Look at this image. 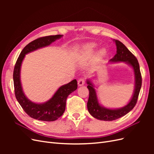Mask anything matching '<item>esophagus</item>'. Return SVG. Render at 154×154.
I'll return each instance as SVG.
<instances>
[{
	"label": "esophagus",
	"mask_w": 154,
	"mask_h": 154,
	"mask_svg": "<svg viewBox=\"0 0 154 154\" xmlns=\"http://www.w3.org/2000/svg\"><path fill=\"white\" fill-rule=\"evenodd\" d=\"M84 84H85V79L84 78H80L78 80V86H82Z\"/></svg>",
	"instance_id": "34e87169"
}]
</instances>
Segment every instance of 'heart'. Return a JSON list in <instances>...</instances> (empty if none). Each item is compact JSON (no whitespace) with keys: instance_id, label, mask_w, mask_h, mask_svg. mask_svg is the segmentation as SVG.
<instances>
[{"instance_id":"b5f03b06","label":"heart","mask_w":154,"mask_h":154,"mask_svg":"<svg viewBox=\"0 0 154 154\" xmlns=\"http://www.w3.org/2000/svg\"><path fill=\"white\" fill-rule=\"evenodd\" d=\"M96 48V44L94 43H89L84 45V48H83V57H89L94 52V51ZM105 53V51L104 49H100L98 52H97V55L99 57L103 56Z\"/></svg>"}]
</instances>
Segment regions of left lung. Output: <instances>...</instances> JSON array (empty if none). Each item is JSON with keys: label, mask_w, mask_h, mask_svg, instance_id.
I'll use <instances>...</instances> for the list:
<instances>
[{"label": "left lung", "mask_w": 154, "mask_h": 154, "mask_svg": "<svg viewBox=\"0 0 154 154\" xmlns=\"http://www.w3.org/2000/svg\"><path fill=\"white\" fill-rule=\"evenodd\" d=\"M113 41L116 43L117 51L114 57L110 59L109 62L111 63L125 62L132 67L135 76L134 90L131 99L127 105L119 109H108L99 103L94 85L92 83L91 80L87 79V88L89 91V97L87 102L88 112L94 118L102 121L117 119L131 111L137 103L142 85L141 74L137 58L122 42L118 40H113Z\"/></svg>", "instance_id": "left-lung-1"}]
</instances>
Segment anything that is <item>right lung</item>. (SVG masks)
<instances>
[{
    "mask_svg": "<svg viewBox=\"0 0 154 154\" xmlns=\"http://www.w3.org/2000/svg\"><path fill=\"white\" fill-rule=\"evenodd\" d=\"M62 36V35L47 36L31 42L23 49L15 63L13 71L15 97L25 112L33 119L44 122H53L58 119L66 110L67 96L77 89V81L73 80L59 87L50 100L42 103H34L29 100L26 96L22 89L20 81V69L26 54L48 46Z\"/></svg>",
    "mask_w": 154,
    "mask_h": 154,
    "instance_id": "add662e5",
    "label": "right lung"
}]
</instances>
